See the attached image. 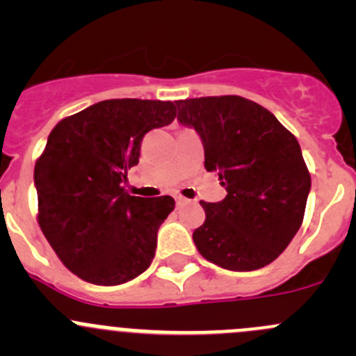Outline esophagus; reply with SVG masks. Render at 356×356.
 Returning <instances> with one entry per match:
<instances>
[{"label":"esophagus","instance_id":"obj_1","mask_svg":"<svg viewBox=\"0 0 356 356\" xmlns=\"http://www.w3.org/2000/svg\"><path fill=\"white\" fill-rule=\"evenodd\" d=\"M175 203H177V207H182V204L188 203V200L182 198V196H177V198H175Z\"/></svg>","mask_w":356,"mask_h":356}]
</instances>
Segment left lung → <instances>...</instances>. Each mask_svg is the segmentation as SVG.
Masks as SVG:
<instances>
[{"instance_id": "left-lung-1", "label": "left lung", "mask_w": 356, "mask_h": 356, "mask_svg": "<svg viewBox=\"0 0 356 356\" xmlns=\"http://www.w3.org/2000/svg\"><path fill=\"white\" fill-rule=\"evenodd\" d=\"M179 122L203 141L204 168L227 196L200 201L204 222L193 232L211 264L250 272L272 264L301 227L312 179L296 138L258 103L241 96L177 102Z\"/></svg>"}]
</instances>
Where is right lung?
Masks as SVG:
<instances>
[{"mask_svg": "<svg viewBox=\"0 0 356 356\" xmlns=\"http://www.w3.org/2000/svg\"><path fill=\"white\" fill-rule=\"evenodd\" d=\"M172 102L105 99L62 118L35 160L38 222L72 274L98 286L132 281L155 257L170 196H131L124 184L152 129L172 124Z\"/></svg>", "mask_w": 356, "mask_h": 356, "instance_id": "right-lung-1", "label": "right lung"}]
</instances>
